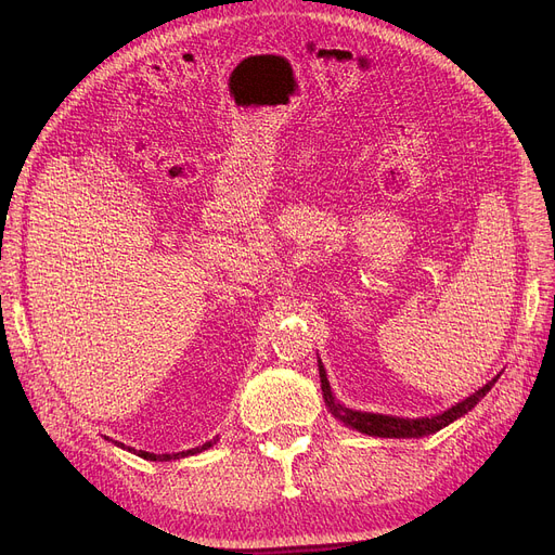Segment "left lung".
<instances>
[{
    "label": "left lung",
    "mask_w": 555,
    "mask_h": 555,
    "mask_svg": "<svg viewBox=\"0 0 555 555\" xmlns=\"http://www.w3.org/2000/svg\"><path fill=\"white\" fill-rule=\"evenodd\" d=\"M319 377H322V391H324V400L328 404V410L339 421H344L348 427H353V429H358L362 434L383 436V439H418V436H427V434L439 431L446 425H450L456 418H461L463 414H468L473 406L492 389V385L498 383V377H494V380H490L486 387L475 391L470 398L461 400L459 404L450 406L448 412H443L439 416H431V418H398V416H383V414H366V412L346 410V406L335 402L322 362H319Z\"/></svg>",
    "instance_id": "obj_1"
}]
</instances>
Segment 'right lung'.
<instances>
[{"mask_svg":"<svg viewBox=\"0 0 555 555\" xmlns=\"http://www.w3.org/2000/svg\"><path fill=\"white\" fill-rule=\"evenodd\" d=\"M121 448H126L124 443H119ZM207 448H211V443H204L202 448H193V450H186V452H178V454H153V452H143V450H139L137 452V456H141V459H149V461H170V459H180V456H189V454H197V452H202V450H207ZM130 450V448H128Z\"/></svg>","mask_w":555,"mask_h":555,"instance_id":"1","label":"right lung"}]
</instances>
